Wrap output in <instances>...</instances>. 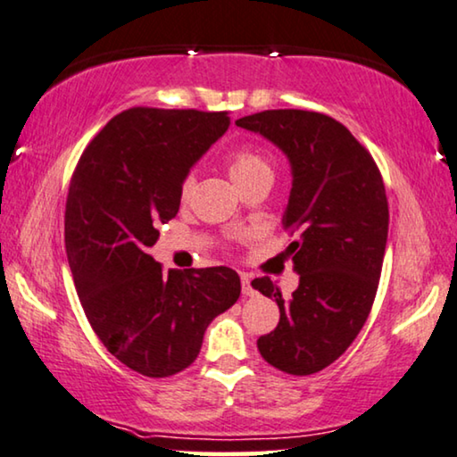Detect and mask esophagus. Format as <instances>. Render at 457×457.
Returning a JSON list of instances; mask_svg holds the SVG:
<instances>
[{
  "label": "esophagus",
  "instance_id": "esophagus-1",
  "mask_svg": "<svg viewBox=\"0 0 457 457\" xmlns=\"http://www.w3.org/2000/svg\"><path fill=\"white\" fill-rule=\"evenodd\" d=\"M240 279H242V294H244V295H254V287H253V284H250L248 275L242 273Z\"/></svg>",
  "mask_w": 457,
  "mask_h": 457
}]
</instances>
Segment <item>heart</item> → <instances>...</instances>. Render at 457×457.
Segmentation results:
<instances>
[{
    "mask_svg": "<svg viewBox=\"0 0 457 457\" xmlns=\"http://www.w3.org/2000/svg\"><path fill=\"white\" fill-rule=\"evenodd\" d=\"M228 167H229V176L236 184H244L248 179L259 178V176H273V162L271 157H267L265 153L250 149V146H244V149H237L229 155L228 159ZM195 176L188 173L182 179V186H179V196L182 201H186L195 190Z\"/></svg>",
    "mask_w": 457,
    "mask_h": 457,
    "instance_id": "b5f03b06",
    "label": "heart"
}]
</instances>
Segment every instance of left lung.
<instances>
[{"instance_id": "left-lung-1", "label": "left lung", "mask_w": 457, "mask_h": 457, "mask_svg": "<svg viewBox=\"0 0 457 457\" xmlns=\"http://www.w3.org/2000/svg\"><path fill=\"white\" fill-rule=\"evenodd\" d=\"M290 162L292 190L281 223L300 284L290 300L269 278L254 290L275 298L279 323L259 352L287 375H312L344 354L369 319L381 278L389 209L370 153L344 124L304 109H269L236 121Z\"/></svg>"}]
</instances>
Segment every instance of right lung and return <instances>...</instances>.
<instances>
[{
	"instance_id": "right-lung-1",
	"label": "right lung",
	"mask_w": 457,
	"mask_h": 457,
	"mask_svg": "<svg viewBox=\"0 0 457 457\" xmlns=\"http://www.w3.org/2000/svg\"><path fill=\"white\" fill-rule=\"evenodd\" d=\"M229 128L226 112L132 107L82 153L66 203V253L103 345L145 377L188 369L217 314L240 298L229 267L163 271L149 254L178 215L190 167Z\"/></svg>"
}]
</instances>
